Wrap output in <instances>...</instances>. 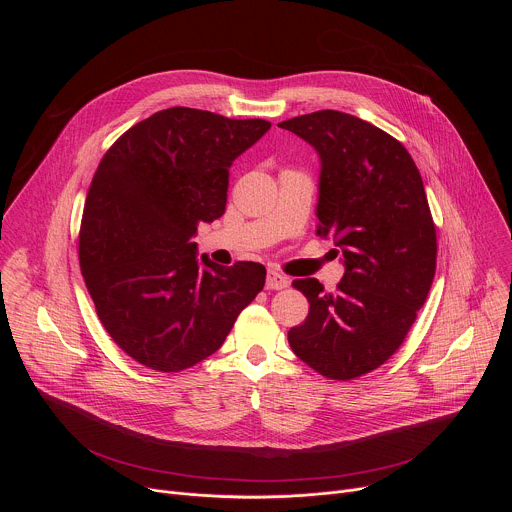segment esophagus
<instances>
[{"mask_svg": "<svg viewBox=\"0 0 512 512\" xmlns=\"http://www.w3.org/2000/svg\"><path fill=\"white\" fill-rule=\"evenodd\" d=\"M287 285H289V279L283 273H279L275 269L267 271V277H265V287L267 289H285Z\"/></svg>", "mask_w": 512, "mask_h": 512, "instance_id": "esophagus-1", "label": "esophagus"}]
</instances>
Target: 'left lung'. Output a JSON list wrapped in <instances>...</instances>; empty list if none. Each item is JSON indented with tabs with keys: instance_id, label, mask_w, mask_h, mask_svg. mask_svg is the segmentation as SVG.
Returning a JSON list of instances; mask_svg holds the SVG:
<instances>
[{
	"instance_id": "1",
	"label": "left lung",
	"mask_w": 512,
	"mask_h": 512,
	"mask_svg": "<svg viewBox=\"0 0 512 512\" xmlns=\"http://www.w3.org/2000/svg\"><path fill=\"white\" fill-rule=\"evenodd\" d=\"M279 127L320 154L318 235L336 239L346 267L334 294L312 277L291 283L310 312L287 340L322 377L350 381L397 352L427 300L437 237L423 180L399 139L354 115L324 109Z\"/></svg>"
}]
</instances>
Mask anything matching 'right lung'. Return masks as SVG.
<instances>
[{"label": "right lung", "instance_id": "1", "mask_svg": "<svg viewBox=\"0 0 512 512\" xmlns=\"http://www.w3.org/2000/svg\"><path fill=\"white\" fill-rule=\"evenodd\" d=\"M271 127L170 107L103 156L79 231L81 271L113 342L143 367L180 373L223 346L265 285V267L196 259L200 223L225 214L229 168Z\"/></svg>", "mask_w": 512, "mask_h": 512}]
</instances>
